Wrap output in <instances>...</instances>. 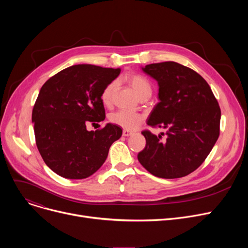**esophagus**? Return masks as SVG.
I'll return each instance as SVG.
<instances>
[{"instance_id":"esophagus-1","label":"esophagus","mask_w":248,"mask_h":248,"mask_svg":"<svg viewBox=\"0 0 248 248\" xmlns=\"http://www.w3.org/2000/svg\"><path fill=\"white\" fill-rule=\"evenodd\" d=\"M133 134H134L133 132L127 131V129H124V131H123V136L124 137H129V136H132Z\"/></svg>"}]
</instances>
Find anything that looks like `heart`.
I'll use <instances>...</instances> for the list:
<instances>
[{
  "instance_id": "obj_1",
  "label": "heart",
  "mask_w": 248,
  "mask_h": 248,
  "mask_svg": "<svg viewBox=\"0 0 248 248\" xmlns=\"http://www.w3.org/2000/svg\"><path fill=\"white\" fill-rule=\"evenodd\" d=\"M124 80L128 85L136 91V93L141 98H149L152 94V85L148 78L139 73H128L125 75ZM116 89V82L111 81L101 91L100 98L101 102L106 107H110L113 99L114 91ZM109 121L111 124L119 125L127 131H134L138 128L141 123L144 122V115L136 112H129L125 110H119L112 113L109 116Z\"/></svg>"
}]
</instances>
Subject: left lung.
<instances>
[{"label": "left lung", "mask_w": 248, "mask_h": 248, "mask_svg": "<svg viewBox=\"0 0 248 248\" xmlns=\"http://www.w3.org/2000/svg\"><path fill=\"white\" fill-rule=\"evenodd\" d=\"M159 84L160 101L148 124L167 128L166 139L146 129V147L138 159L151 174L164 179L185 177L199 168L220 134L221 110L204 78L174 61L142 68Z\"/></svg>", "instance_id": "1"}]
</instances>
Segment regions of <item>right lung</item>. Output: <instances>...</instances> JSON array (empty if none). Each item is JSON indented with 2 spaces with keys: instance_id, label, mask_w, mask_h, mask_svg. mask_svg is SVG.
Masks as SVG:
<instances>
[{
  "instance_id": "obj_1",
  "label": "right lung",
  "mask_w": 248,
  "mask_h": 248,
  "mask_svg": "<svg viewBox=\"0 0 248 248\" xmlns=\"http://www.w3.org/2000/svg\"><path fill=\"white\" fill-rule=\"evenodd\" d=\"M120 68L78 64L56 73L43 84L32 111L36 145L45 164L66 179H84L106 162L120 126L108 124L88 132L86 124L106 119L102 89Z\"/></svg>"
}]
</instances>
